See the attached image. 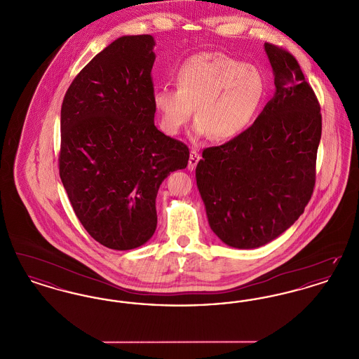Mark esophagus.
<instances>
[{
  "mask_svg": "<svg viewBox=\"0 0 359 359\" xmlns=\"http://www.w3.org/2000/svg\"><path fill=\"white\" fill-rule=\"evenodd\" d=\"M201 160V156L199 154L196 152V151H191V154H189V160H188V170L189 171H192V170H195V167H196V164H198V161Z\"/></svg>",
  "mask_w": 359,
  "mask_h": 359,
  "instance_id": "obj_1",
  "label": "esophagus"
}]
</instances>
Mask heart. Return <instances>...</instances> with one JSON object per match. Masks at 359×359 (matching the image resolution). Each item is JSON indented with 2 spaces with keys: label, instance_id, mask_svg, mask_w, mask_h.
Returning <instances> with one entry per match:
<instances>
[{
  "label": "heart",
  "instance_id": "obj_1",
  "mask_svg": "<svg viewBox=\"0 0 359 359\" xmlns=\"http://www.w3.org/2000/svg\"><path fill=\"white\" fill-rule=\"evenodd\" d=\"M175 85H156L152 103L164 133L177 135L195 114L194 136L222 141L239 135L255 117L265 95V78L252 65L219 52H201L186 59Z\"/></svg>",
  "mask_w": 359,
  "mask_h": 359
}]
</instances>
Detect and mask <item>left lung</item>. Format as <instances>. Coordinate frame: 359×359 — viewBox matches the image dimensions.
Instances as JSON below:
<instances>
[{
	"instance_id": "left-lung-1",
	"label": "left lung",
	"mask_w": 359,
	"mask_h": 359,
	"mask_svg": "<svg viewBox=\"0 0 359 359\" xmlns=\"http://www.w3.org/2000/svg\"><path fill=\"white\" fill-rule=\"evenodd\" d=\"M265 52L273 98L245 132L205 148L196 165L210 227L237 249L281 236L304 212L315 187L320 104L293 55L271 43Z\"/></svg>"
}]
</instances>
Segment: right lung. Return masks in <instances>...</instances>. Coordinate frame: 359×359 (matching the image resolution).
I'll list each match as a JSON object with an SVG mask.
<instances>
[{"label": "right lung", "instance_id": "right-lung-1", "mask_svg": "<svg viewBox=\"0 0 359 359\" xmlns=\"http://www.w3.org/2000/svg\"><path fill=\"white\" fill-rule=\"evenodd\" d=\"M154 39L122 36L82 69L60 111L59 173L86 231L130 250L152 238L163 180L186 168V144L154 126Z\"/></svg>", "mask_w": 359, "mask_h": 359}]
</instances>
